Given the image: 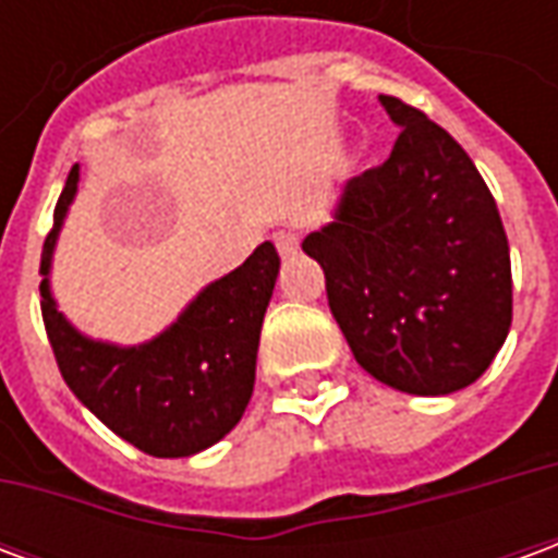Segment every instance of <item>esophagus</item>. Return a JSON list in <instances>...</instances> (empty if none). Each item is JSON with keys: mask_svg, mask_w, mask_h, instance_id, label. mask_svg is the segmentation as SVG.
Wrapping results in <instances>:
<instances>
[{"mask_svg": "<svg viewBox=\"0 0 558 558\" xmlns=\"http://www.w3.org/2000/svg\"><path fill=\"white\" fill-rule=\"evenodd\" d=\"M275 247H278V254L283 256V259H290V256L299 254V235L292 230L275 232Z\"/></svg>", "mask_w": 558, "mask_h": 558, "instance_id": "34e87169", "label": "esophagus"}]
</instances>
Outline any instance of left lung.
Wrapping results in <instances>:
<instances>
[{"label":"left lung","mask_w":558,"mask_h":558,"mask_svg":"<svg viewBox=\"0 0 558 558\" xmlns=\"http://www.w3.org/2000/svg\"><path fill=\"white\" fill-rule=\"evenodd\" d=\"M400 137L343 184L302 251L355 362L386 386L439 398L472 386L511 328V256L475 163L427 116L379 95Z\"/></svg>","instance_id":"1"}]
</instances>
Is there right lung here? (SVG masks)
Here are the masks:
<instances>
[{"label":"right lung","instance_id":"add662e5","mask_svg":"<svg viewBox=\"0 0 558 558\" xmlns=\"http://www.w3.org/2000/svg\"><path fill=\"white\" fill-rule=\"evenodd\" d=\"M80 167L68 172L41 254V314L56 364L86 410L151 457H191L220 442L254 395L263 316L280 256L263 242L242 266L211 280L146 343L119 347L71 326L50 290L59 230L77 196Z\"/></svg>","mask_w":558,"mask_h":558}]
</instances>
